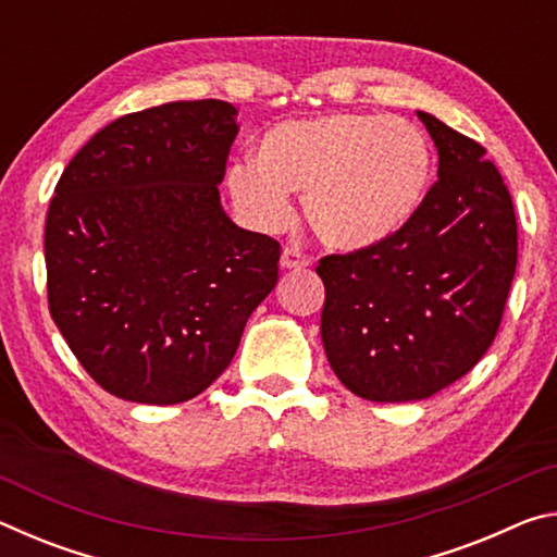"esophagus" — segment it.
I'll return each instance as SVG.
<instances>
[{"label":"esophagus","mask_w":557,"mask_h":557,"mask_svg":"<svg viewBox=\"0 0 557 557\" xmlns=\"http://www.w3.org/2000/svg\"><path fill=\"white\" fill-rule=\"evenodd\" d=\"M280 265L285 268V270H301V268H307V265H309V260H307L305 256H301L299 250H295V248H285V250H282Z\"/></svg>","instance_id":"esophagus-1"}]
</instances>
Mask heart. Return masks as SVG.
Wrapping results in <instances>:
<instances>
[{
    "label": "heart",
    "mask_w": 557,
    "mask_h": 557,
    "mask_svg": "<svg viewBox=\"0 0 557 557\" xmlns=\"http://www.w3.org/2000/svg\"><path fill=\"white\" fill-rule=\"evenodd\" d=\"M435 149L420 125L379 112H332L270 127L258 159L228 169V191L262 231L285 228L289 194L326 248L356 252L391 240L430 191Z\"/></svg>",
    "instance_id": "b5f03b06"
}]
</instances>
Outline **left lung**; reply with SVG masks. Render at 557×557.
<instances>
[{"instance_id":"8db88e82","label":"left lung","mask_w":557,"mask_h":557,"mask_svg":"<svg viewBox=\"0 0 557 557\" xmlns=\"http://www.w3.org/2000/svg\"><path fill=\"white\" fill-rule=\"evenodd\" d=\"M418 117L440 154L420 211L391 240L317 265L329 363L373 403L430 398L474 369L516 272L513 201L486 149L430 112Z\"/></svg>"}]
</instances>
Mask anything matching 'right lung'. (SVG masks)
I'll return each instance as SVG.
<instances>
[{"instance_id": "obj_1", "label": "right lung", "mask_w": 557, "mask_h": 557, "mask_svg": "<svg viewBox=\"0 0 557 557\" xmlns=\"http://www.w3.org/2000/svg\"><path fill=\"white\" fill-rule=\"evenodd\" d=\"M235 115L223 100L132 112L92 135L55 184L44 233L51 317L122 400L203 393L277 285L280 243L221 206Z\"/></svg>"}]
</instances>
